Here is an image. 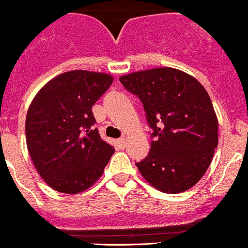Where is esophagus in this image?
Masks as SVG:
<instances>
[{
  "label": "esophagus",
  "instance_id": "esophagus-1",
  "mask_svg": "<svg viewBox=\"0 0 248 248\" xmlns=\"http://www.w3.org/2000/svg\"><path fill=\"white\" fill-rule=\"evenodd\" d=\"M117 143H118V146H119V148L121 149H124L125 148V146H126V140L124 139H119L118 141H117Z\"/></svg>",
  "mask_w": 248,
  "mask_h": 248
}]
</instances>
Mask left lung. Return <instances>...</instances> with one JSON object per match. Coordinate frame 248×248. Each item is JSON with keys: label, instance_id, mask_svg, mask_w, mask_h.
<instances>
[{"label": "left lung", "instance_id": "1", "mask_svg": "<svg viewBox=\"0 0 248 248\" xmlns=\"http://www.w3.org/2000/svg\"><path fill=\"white\" fill-rule=\"evenodd\" d=\"M143 104L152 127L151 151L136 163L158 190L177 194L199 182L218 144V121L205 88L171 67L139 71L119 78Z\"/></svg>", "mask_w": 248, "mask_h": 248}]
</instances>
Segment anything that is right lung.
I'll use <instances>...</instances> for the list:
<instances>
[{
    "label": "right lung",
    "instance_id": "1",
    "mask_svg": "<svg viewBox=\"0 0 248 248\" xmlns=\"http://www.w3.org/2000/svg\"><path fill=\"white\" fill-rule=\"evenodd\" d=\"M107 73H61L37 93L29 107L25 132L36 170L54 190L77 194L104 172L114 148L94 127L92 107L111 87Z\"/></svg>",
    "mask_w": 248,
    "mask_h": 248
}]
</instances>
